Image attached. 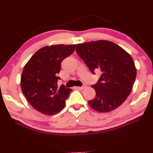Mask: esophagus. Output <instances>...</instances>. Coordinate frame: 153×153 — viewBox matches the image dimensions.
<instances>
[{
  "mask_svg": "<svg viewBox=\"0 0 153 153\" xmlns=\"http://www.w3.org/2000/svg\"><path fill=\"white\" fill-rule=\"evenodd\" d=\"M85 88H86V85H84L82 86V87H76L77 89H78V90H84V89Z\"/></svg>",
  "mask_w": 153,
  "mask_h": 153,
  "instance_id": "1",
  "label": "esophagus"
}]
</instances>
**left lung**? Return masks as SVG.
Returning a JSON list of instances; mask_svg holds the SVG:
<instances>
[{"instance_id": "1", "label": "left lung", "mask_w": 153, "mask_h": 153, "mask_svg": "<svg viewBox=\"0 0 153 153\" xmlns=\"http://www.w3.org/2000/svg\"><path fill=\"white\" fill-rule=\"evenodd\" d=\"M76 52L93 74L102 71L98 83L91 85L96 96L88 102L90 106L103 113L120 106L131 93L137 76L131 55L107 40L77 44Z\"/></svg>"}]
</instances>
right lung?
Instances as JSON below:
<instances>
[{"label": "right lung", "instance_id": "1", "mask_svg": "<svg viewBox=\"0 0 153 153\" xmlns=\"http://www.w3.org/2000/svg\"><path fill=\"white\" fill-rule=\"evenodd\" d=\"M76 45H53L38 50L23 68L21 87L29 104L45 115H53L63 109L71 89L59 87L57 77L61 63L72 54Z\"/></svg>", "mask_w": 153, "mask_h": 153}]
</instances>
